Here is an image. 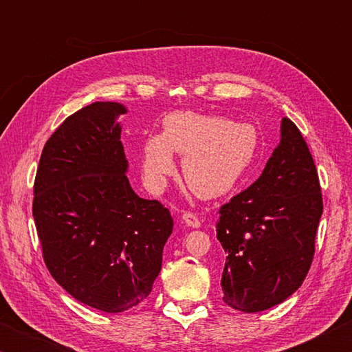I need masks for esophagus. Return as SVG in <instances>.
I'll list each match as a JSON object with an SVG mask.
<instances>
[{
    "instance_id": "obj_1",
    "label": "esophagus",
    "mask_w": 352,
    "mask_h": 352,
    "mask_svg": "<svg viewBox=\"0 0 352 352\" xmlns=\"http://www.w3.org/2000/svg\"><path fill=\"white\" fill-rule=\"evenodd\" d=\"M182 219H183L184 223H186L188 226H190V228H199V226H200V220L192 212H184L183 216H182Z\"/></svg>"
}]
</instances>
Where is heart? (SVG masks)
I'll return each mask as SVG.
<instances>
[{"label":"heart","mask_w":352,"mask_h":352,"mask_svg":"<svg viewBox=\"0 0 352 352\" xmlns=\"http://www.w3.org/2000/svg\"><path fill=\"white\" fill-rule=\"evenodd\" d=\"M261 135L253 124L219 115L174 111L163 119V133L142 144V174L160 189L175 172V153L183 157L188 186L205 199L230 194L245 180L259 155Z\"/></svg>","instance_id":"heart-1"}]
</instances>
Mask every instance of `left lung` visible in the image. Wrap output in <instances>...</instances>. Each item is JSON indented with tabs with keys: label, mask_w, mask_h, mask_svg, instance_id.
Listing matches in <instances>:
<instances>
[{
	"label": "left lung",
	"mask_w": 352,
	"mask_h": 352,
	"mask_svg": "<svg viewBox=\"0 0 352 352\" xmlns=\"http://www.w3.org/2000/svg\"><path fill=\"white\" fill-rule=\"evenodd\" d=\"M219 214L226 305L253 314L295 294L311 269L323 200L312 155L290 119H281L279 142L261 177Z\"/></svg>",
	"instance_id": "8db88e82"
}]
</instances>
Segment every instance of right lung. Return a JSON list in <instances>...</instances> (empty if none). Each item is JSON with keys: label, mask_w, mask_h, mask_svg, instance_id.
Returning <instances> with one entry per match:
<instances>
[{"label": "right lung", "mask_w": 352, "mask_h": 352, "mask_svg": "<svg viewBox=\"0 0 352 352\" xmlns=\"http://www.w3.org/2000/svg\"><path fill=\"white\" fill-rule=\"evenodd\" d=\"M126 113L119 102H93L65 119L34 184L47 270L77 301L109 314L148 296L174 228L168 208L130 186L118 121Z\"/></svg>", "instance_id": "add662e5"}]
</instances>
